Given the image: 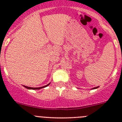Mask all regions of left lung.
I'll list each match as a JSON object with an SVG mask.
<instances>
[{
	"label": "left lung",
	"mask_w": 122,
	"mask_h": 122,
	"mask_svg": "<svg viewBox=\"0 0 122 122\" xmlns=\"http://www.w3.org/2000/svg\"><path fill=\"white\" fill-rule=\"evenodd\" d=\"M98 87H94V88H93V89H95V88H98Z\"/></svg>",
	"instance_id": "8db88e82"
}]
</instances>
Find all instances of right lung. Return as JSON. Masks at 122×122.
<instances>
[{
  "mask_svg": "<svg viewBox=\"0 0 122 122\" xmlns=\"http://www.w3.org/2000/svg\"><path fill=\"white\" fill-rule=\"evenodd\" d=\"M50 84H48L46 85V86H44V87H37V88H36V87H28V86H24V87H25V88H28V89H32V90H39V89H41V88H44V87H47V86H48V85H50Z\"/></svg>",
  "mask_w": 122,
  "mask_h": 122,
  "instance_id": "obj_1",
  "label": "right lung"
}]
</instances>
